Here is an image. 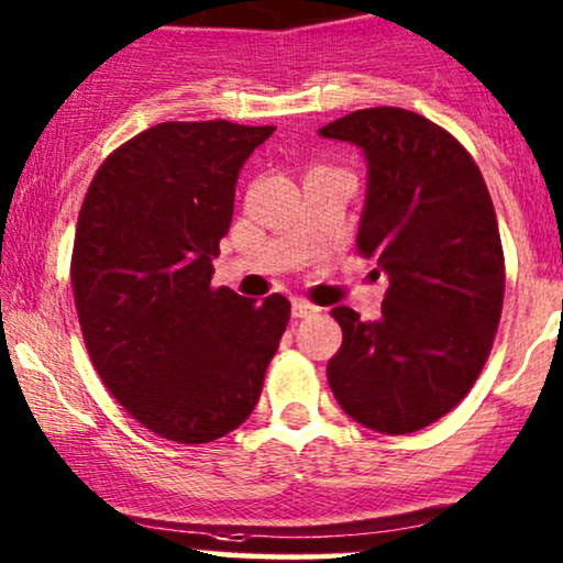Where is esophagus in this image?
Masks as SVG:
<instances>
[{
  "instance_id": "34e87169",
  "label": "esophagus",
  "mask_w": 563,
  "mask_h": 563,
  "mask_svg": "<svg viewBox=\"0 0 563 563\" xmlns=\"http://www.w3.org/2000/svg\"><path fill=\"white\" fill-rule=\"evenodd\" d=\"M292 313L297 316V319H308V316L319 313V308H316L313 302L300 300V297H297V300H292Z\"/></svg>"
}]
</instances>
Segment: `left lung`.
I'll use <instances>...</instances> for the list:
<instances>
[{"mask_svg":"<svg viewBox=\"0 0 563 563\" xmlns=\"http://www.w3.org/2000/svg\"><path fill=\"white\" fill-rule=\"evenodd\" d=\"M319 134L366 155L355 244L389 279L379 321L332 310L329 387L358 424L416 432L466 398L498 332L506 263L490 191L464 144L419 112L355 110Z\"/></svg>","mask_w":563,"mask_h":563,"instance_id":"1","label":"left lung"}]
</instances>
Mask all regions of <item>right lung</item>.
<instances>
[{"mask_svg": "<svg viewBox=\"0 0 563 563\" xmlns=\"http://www.w3.org/2000/svg\"><path fill=\"white\" fill-rule=\"evenodd\" d=\"M274 125L168 121L112 150L78 213L70 284L108 393L165 440L200 445L253 413L289 300L213 287L240 168Z\"/></svg>", "mask_w": 563, "mask_h": 563, "instance_id": "right-lung-1", "label": "right lung"}]
</instances>
